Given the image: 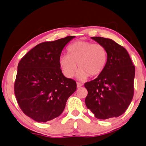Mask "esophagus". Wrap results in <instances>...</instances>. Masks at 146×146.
<instances>
[{"instance_id":"1","label":"esophagus","mask_w":146,"mask_h":146,"mask_svg":"<svg viewBox=\"0 0 146 146\" xmlns=\"http://www.w3.org/2000/svg\"><path fill=\"white\" fill-rule=\"evenodd\" d=\"M83 86V84H82L80 82H77V87L78 88H80L81 87V86Z\"/></svg>"}]
</instances>
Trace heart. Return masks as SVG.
<instances>
[{
	"mask_svg": "<svg viewBox=\"0 0 146 146\" xmlns=\"http://www.w3.org/2000/svg\"><path fill=\"white\" fill-rule=\"evenodd\" d=\"M107 52L101 44L86 41H78L67 48V55H62L59 64L62 73L68 78H73L77 70L80 80L87 79L89 76H98L107 64Z\"/></svg>",
	"mask_w": 146,
	"mask_h": 146,
	"instance_id": "1",
	"label": "heart"
}]
</instances>
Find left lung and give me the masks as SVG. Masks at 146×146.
<instances>
[{"label": "left lung", "instance_id": "left-lung-1", "mask_svg": "<svg viewBox=\"0 0 146 146\" xmlns=\"http://www.w3.org/2000/svg\"><path fill=\"white\" fill-rule=\"evenodd\" d=\"M107 52V64L102 73L84 86L88 91L86 106L99 119L122 115L134 96L135 67L125 48L112 39L94 36Z\"/></svg>", "mask_w": 146, "mask_h": 146}]
</instances>
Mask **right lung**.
Segmentation results:
<instances>
[{
    "label": "right lung",
    "instance_id": "obj_1",
    "mask_svg": "<svg viewBox=\"0 0 146 146\" xmlns=\"http://www.w3.org/2000/svg\"><path fill=\"white\" fill-rule=\"evenodd\" d=\"M75 37L41 43L19 62L14 94L23 113L37 122L58 117L76 90V81L64 76L59 64L62 50Z\"/></svg>",
    "mask_w": 146,
    "mask_h": 146
}]
</instances>
